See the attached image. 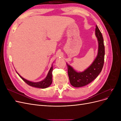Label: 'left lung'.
I'll return each mask as SVG.
<instances>
[{"instance_id": "obj_1", "label": "left lung", "mask_w": 121, "mask_h": 121, "mask_svg": "<svg viewBox=\"0 0 121 121\" xmlns=\"http://www.w3.org/2000/svg\"><path fill=\"white\" fill-rule=\"evenodd\" d=\"M95 36L98 43L97 55L88 68L83 72H78L67 64L69 82L75 87H83L92 82L100 74L103 68L105 54L104 39L97 25L95 28Z\"/></svg>"}]
</instances>
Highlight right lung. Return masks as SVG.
Wrapping results in <instances>:
<instances>
[{"mask_svg": "<svg viewBox=\"0 0 121 121\" xmlns=\"http://www.w3.org/2000/svg\"><path fill=\"white\" fill-rule=\"evenodd\" d=\"M52 70H53V65H52V67H51L49 71L47 74V76L46 77V78L43 80L42 81L37 82H31L29 81V80H27L26 79H24L22 77L20 76L18 73H17V74L19 75V76L21 78V79H22L24 82L26 83L28 85H30L31 86L34 87H36V88H46L48 87L49 86L51 85V84L52 83Z\"/></svg>", "mask_w": 121, "mask_h": 121, "instance_id": "add662e5", "label": "right lung"}]
</instances>
